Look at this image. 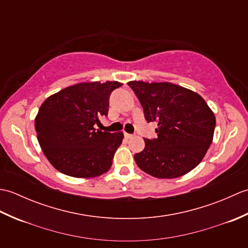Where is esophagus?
Segmentation results:
<instances>
[{
	"label": "esophagus",
	"mask_w": 248,
	"mask_h": 248,
	"mask_svg": "<svg viewBox=\"0 0 248 248\" xmlns=\"http://www.w3.org/2000/svg\"><path fill=\"white\" fill-rule=\"evenodd\" d=\"M132 134H129V133H127V132H124V138L125 139H131V138H132Z\"/></svg>",
	"instance_id": "1"
}]
</instances>
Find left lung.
I'll return each mask as SVG.
<instances>
[{"instance_id": "left-lung-1", "label": "left lung", "mask_w": 248, "mask_h": 248, "mask_svg": "<svg viewBox=\"0 0 248 248\" xmlns=\"http://www.w3.org/2000/svg\"><path fill=\"white\" fill-rule=\"evenodd\" d=\"M145 118L157 124V138L145 139L136 164L159 179L181 177L196 167L213 140L215 116L203 98L170 82L130 81Z\"/></svg>"}]
</instances>
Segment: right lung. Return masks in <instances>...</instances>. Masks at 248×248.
<instances>
[{"label":"right lung","mask_w":248,"mask_h":248,"mask_svg":"<svg viewBox=\"0 0 248 248\" xmlns=\"http://www.w3.org/2000/svg\"><path fill=\"white\" fill-rule=\"evenodd\" d=\"M117 81L83 82L46 98L35 117L37 140L55 170L75 178L103 175L112 166L124 133L94 128L108 112Z\"/></svg>","instance_id":"add662e5"}]
</instances>
